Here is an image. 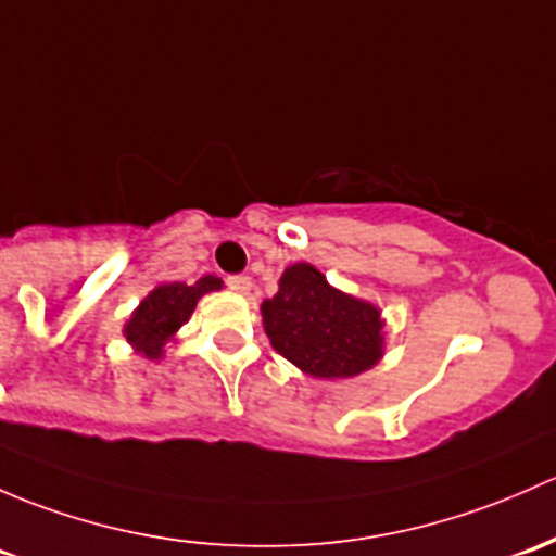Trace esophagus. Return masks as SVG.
<instances>
[{"label": "esophagus", "mask_w": 556, "mask_h": 556, "mask_svg": "<svg viewBox=\"0 0 556 556\" xmlns=\"http://www.w3.org/2000/svg\"><path fill=\"white\" fill-rule=\"evenodd\" d=\"M226 285H229L233 293H239V295H248L250 290H253V279L244 277V274H233V277L226 279Z\"/></svg>", "instance_id": "1"}]
</instances>
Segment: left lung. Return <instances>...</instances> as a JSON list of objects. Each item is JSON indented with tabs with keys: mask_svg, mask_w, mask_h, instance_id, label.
I'll return each mask as SVG.
<instances>
[{
	"mask_svg": "<svg viewBox=\"0 0 556 556\" xmlns=\"http://www.w3.org/2000/svg\"><path fill=\"white\" fill-rule=\"evenodd\" d=\"M261 314L271 346L312 378H354L383 356L381 312L332 288L312 263L285 268Z\"/></svg>",
	"mask_w": 556,
	"mask_h": 556,
	"instance_id": "1",
	"label": "left lung"
}]
</instances>
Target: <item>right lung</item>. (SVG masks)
Instances as JSON below:
<instances>
[{"label":"right lung","mask_w":556,"mask_h":556,"mask_svg":"<svg viewBox=\"0 0 556 556\" xmlns=\"http://www.w3.org/2000/svg\"><path fill=\"white\" fill-rule=\"evenodd\" d=\"M220 288H224V282L218 277H213V274L200 277L194 285H160V288H154L140 301L132 317L127 319V343L138 354H143L146 359H162L165 356V346L173 341L175 332L184 327V323H189L191 312L197 308V301Z\"/></svg>","instance_id":"obj_1"}]
</instances>
